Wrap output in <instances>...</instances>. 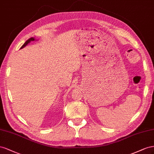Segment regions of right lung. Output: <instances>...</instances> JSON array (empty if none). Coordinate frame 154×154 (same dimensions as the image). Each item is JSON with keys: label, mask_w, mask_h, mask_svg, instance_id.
<instances>
[{"label": "right lung", "mask_w": 154, "mask_h": 154, "mask_svg": "<svg viewBox=\"0 0 154 154\" xmlns=\"http://www.w3.org/2000/svg\"><path fill=\"white\" fill-rule=\"evenodd\" d=\"M35 41V38H33V37H32V38H29L28 40H27L26 41V42H25V43L24 44V45L22 46V47L20 48V49H22V48H24L26 45H28V44H29L30 42H32V41Z\"/></svg>", "instance_id": "add662e5"}]
</instances>
